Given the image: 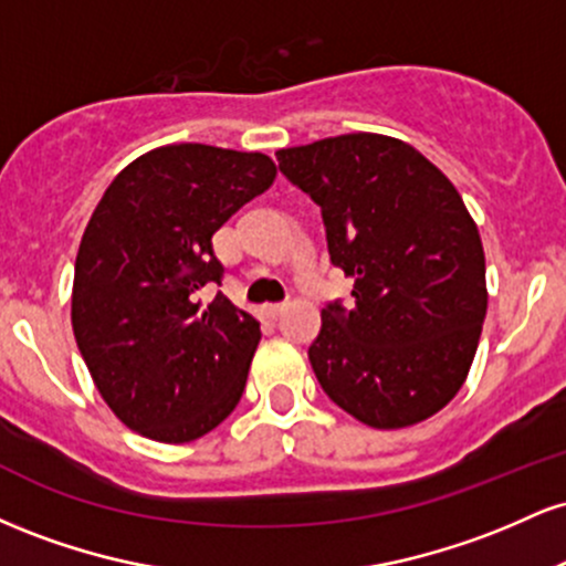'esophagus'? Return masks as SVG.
<instances>
[{"label":"esophagus","instance_id":"34e87169","mask_svg":"<svg viewBox=\"0 0 566 566\" xmlns=\"http://www.w3.org/2000/svg\"><path fill=\"white\" fill-rule=\"evenodd\" d=\"M284 311H287V305H265L263 314L269 316V319H279V316H282Z\"/></svg>","mask_w":566,"mask_h":566}]
</instances>
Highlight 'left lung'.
Returning <instances> with one entry per match:
<instances>
[{
    "label": "left lung",
    "instance_id": "obj_1",
    "mask_svg": "<svg viewBox=\"0 0 566 566\" xmlns=\"http://www.w3.org/2000/svg\"><path fill=\"white\" fill-rule=\"evenodd\" d=\"M319 205L329 261L354 308H322L308 359L324 394L359 423L394 431L460 391L486 316L484 247L458 188L399 138L350 133L276 151Z\"/></svg>",
    "mask_w": 566,
    "mask_h": 566
}]
</instances>
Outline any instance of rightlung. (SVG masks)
Here are the masks:
<instances>
[{
	"mask_svg": "<svg viewBox=\"0 0 566 566\" xmlns=\"http://www.w3.org/2000/svg\"><path fill=\"white\" fill-rule=\"evenodd\" d=\"M265 154L172 143L143 154L97 201L76 252L71 324L112 412L186 444L239 405L261 324L223 292L212 233L274 184Z\"/></svg>",
	"mask_w": 566,
	"mask_h": 566,
	"instance_id": "add662e5",
	"label": "right lung"
}]
</instances>
